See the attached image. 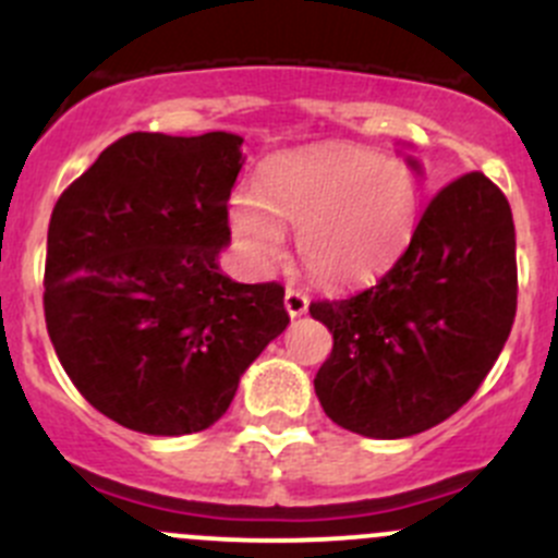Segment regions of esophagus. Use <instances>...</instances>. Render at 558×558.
<instances>
[{
	"label": "esophagus",
	"instance_id": "1",
	"mask_svg": "<svg viewBox=\"0 0 558 558\" xmlns=\"http://www.w3.org/2000/svg\"><path fill=\"white\" fill-rule=\"evenodd\" d=\"M283 302H286V311H289L291 318L302 316V313L307 311V294L302 289H294V286H289V289H286Z\"/></svg>",
	"mask_w": 558,
	"mask_h": 558
}]
</instances>
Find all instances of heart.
<instances>
[{
  "instance_id": "heart-1",
  "label": "heart",
  "mask_w": 558,
  "mask_h": 558,
  "mask_svg": "<svg viewBox=\"0 0 558 558\" xmlns=\"http://www.w3.org/2000/svg\"><path fill=\"white\" fill-rule=\"evenodd\" d=\"M420 218V180L398 158L322 147L269 160L258 191L231 198V231L253 267L283 258L296 231L302 264L327 283H360L403 253Z\"/></svg>"
}]
</instances>
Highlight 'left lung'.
<instances>
[{"mask_svg": "<svg viewBox=\"0 0 558 558\" xmlns=\"http://www.w3.org/2000/svg\"><path fill=\"white\" fill-rule=\"evenodd\" d=\"M515 307L510 202L469 171L430 198L409 247L376 283L311 302V316L332 332V354L313 378L324 414L371 439L445 423L499 360Z\"/></svg>", "mask_w": 558, "mask_h": 558, "instance_id": "obj_1", "label": "left lung"}]
</instances>
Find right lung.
<instances>
[{
	"label": "right lung",
	"instance_id": "obj_1",
	"mask_svg": "<svg viewBox=\"0 0 558 558\" xmlns=\"http://www.w3.org/2000/svg\"><path fill=\"white\" fill-rule=\"evenodd\" d=\"M234 133H128L59 196L46 327L64 373L113 423L149 436L215 425L289 324L280 283L218 267L242 169Z\"/></svg>",
	"mask_w": 558,
	"mask_h": 558
}]
</instances>
